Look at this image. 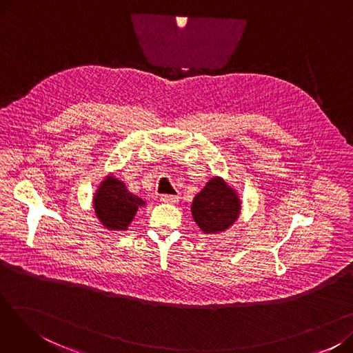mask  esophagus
Returning <instances> with one entry per match:
<instances>
[{"label": "esophagus", "mask_w": 353, "mask_h": 353, "mask_svg": "<svg viewBox=\"0 0 353 353\" xmlns=\"http://www.w3.org/2000/svg\"><path fill=\"white\" fill-rule=\"evenodd\" d=\"M160 200L163 203H170V205H174V203L179 201V196H170V194H163L160 197Z\"/></svg>", "instance_id": "esophagus-1"}]
</instances>
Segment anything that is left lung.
<instances>
[{
    "label": "left lung",
    "mask_w": 353,
    "mask_h": 353,
    "mask_svg": "<svg viewBox=\"0 0 353 353\" xmlns=\"http://www.w3.org/2000/svg\"><path fill=\"white\" fill-rule=\"evenodd\" d=\"M190 210L203 234H217L236 223L242 210V200L223 177L214 176L194 196Z\"/></svg>",
    "instance_id": "8db88e82"
}]
</instances>
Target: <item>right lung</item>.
<instances>
[{
	"label": "right lung",
	"mask_w": 353,
	"mask_h": 353,
	"mask_svg": "<svg viewBox=\"0 0 353 353\" xmlns=\"http://www.w3.org/2000/svg\"><path fill=\"white\" fill-rule=\"evenodd\" d=\"M145 206V201L130 193L124 181L113 174H107L92 196V209L104 229L111 232H125L137 210Z\"/></svg>",
	"instance_id": "add662e5"
}]
</instances>
